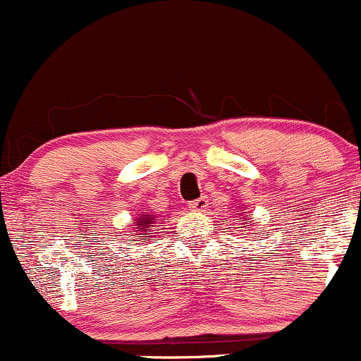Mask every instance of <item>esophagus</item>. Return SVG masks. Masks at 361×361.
Wrapping results in <instances>:
<instances>
[{
	"label": "esophagus",
	"mask_w": 361,
	"mask_h": 361,
	"mask_svg": "<svg viewBox=\"0 0 361 361\" xmlns=\"http://www.w3.org/2000/svg\"><path fill=\"white\" fill-rule=\"evenodd\" d=\"M207 207H209V198L207 197H200L198 200H193L188 204V209L192 212H204Z\"/></svg>",
	"instance_id": "obj_1"
}]
</instances>
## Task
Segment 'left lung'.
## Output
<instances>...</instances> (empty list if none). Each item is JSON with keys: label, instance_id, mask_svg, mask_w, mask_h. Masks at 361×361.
I'll use <instances>...</instances> for the list:
<instances>
[{"label": "left lung", "instance_id": "1", "mask_svg": "<svg viewBox=\"0 0 361 361\" xmlns=\"http://www.w3.org/2000/svg\"><path fill=\"white\" fill-rule=\"evenodd\" d=\"M239 212H241V214H238V215H239V219H235V221H239V222H241V219H244V217H243V215H246V212H243V209H241V210H239ZM247 222H251V221H250V219H247ZM244 227H246V229H250V227H247V226H244Z\"/></svg>", "mask_w": 361, "mask_h": 361}]
</instances>
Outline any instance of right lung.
<instances>
[{"mask_svg": "<svg viewBox=\"0 0 361 361\" xmlns=\"http://www.w3.org/2000/svg\"><path fill=\"white\" fill-rule=\"evenodd\" d=\"M156 221H157L156 215H152L149 212H139L137 217L130 222L132 233H135V238H144V235L151 238V235L154 234V231H152L151 227H152V224H156Z\"/></svg>", "mask_w": 361, "mask_h": 361, "instance_id": "add662e5", "label": "right lung"}]
</instances>
